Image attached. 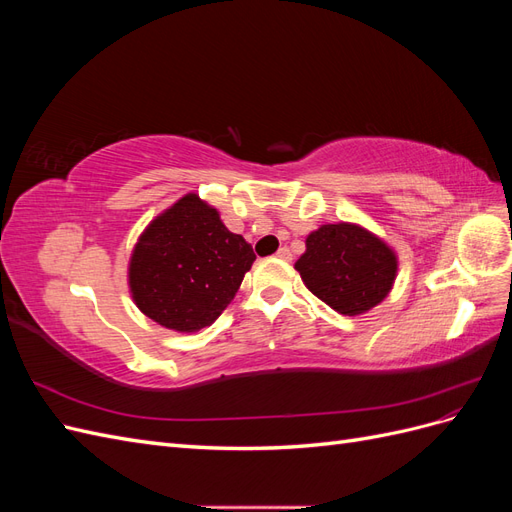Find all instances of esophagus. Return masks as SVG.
Wrapping results in <instances>:
<instances>
[{
	"label": "esophagus",
	"mask_w": 512,
	"mask_h": 512,
	"mask_svg": "<svg viewBox=\"0 0 512 512\" xmlns=\"http://www.w3.org/2000/svg\"><path fill=\"white\" fill-rule=\"evenodd\" d=\"M275 256L280 258V260H286V262H290V260H292V252L288 250V247H280V250L275 252Z\"/></svg>",
	"instance_id": "obj_1"
}]
</instances>
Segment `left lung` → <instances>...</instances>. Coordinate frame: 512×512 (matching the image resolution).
Masks as SVG:
<instances>
[{
  "label": "left lung",
  "instance_id": "8db88e82",
  "mask_svg": "<svg viewBox=\"0 0 512 512\" xmlns=\"http://www.w3.org/2000/svg\"><path fill=\"white\" fill-rule=\"evenodd\" d=\"M294 269L320 301L339 314L356 316L391 292L397 256L374 232L339 222L324 224L305 239V254Z\"/></svg>",
  "mask_w": 512,
  "mask_h": 512
}]
</instances>
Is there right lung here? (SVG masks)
I'll return each instance as SVG.
<instances>
[{
  "mask_svg": "<svg viewBox=\"0 0 512 512\" xmlns=\"http://www.w3.org/2000/svg\"><path fill=\"white\" fill-rule=\"evenodd\" d=\"M256 260L218 209L185 194L160 213L134 245L128 280L136 307L153 322L194 333L218 318Z\"/></svg>",
  "mask_w": 512,
  "mask_h": 512,
  "instance_id": "obj_1",
  "label": "right lung"
}]
</instances>
